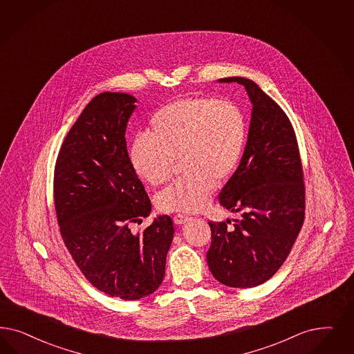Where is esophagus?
Here are the masks:
<instances>
[{
  "mask_svg": "<svg viewBox=\"0 0 354 354\" xmlns=\"http://www.w3.org/2000/svg\"><path fill=\"white\" fill-rule=\"evenodd\" d=\"M188 220H189V217H188V216H183V214H178V216L174 217V222H175V225H178V226L184 225L185 222H188Z\"/></svg>",
  "mask_w": 354,
  "mask_h": 354,
  "instance_id": "1",
  "label": "esophagus"
}]
</instances>
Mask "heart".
<instances>
[{"label":"heart","instance_id":"b5f03b06","mask_svg":"<svg viewBox=\"0 0 354 354\" xmlns=\"http://www.w3.org/2000/svg\"><path fill=\"white\" fill-rule=\"evenodd\" d=\"M247 124L232 102L183 97L159 109L149 136L138 134L129 147L137 175L150 185L170 180L175 160L184 174L156 200L159 210L195 213L204 209L214 185L225 183L243 154Z\"/></svg>","mask_w":354,"mask_h":354}]
</instances>
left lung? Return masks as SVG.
Here are the masks:
<instances>
[{
  "mask_svg": "<svg viewBox=\"0 0 354 354\" xmlns=\"http://www.w3.org/2000/svg\"><path fill=\"white\" fill-rule=\"evenodd\" d=\"M244 87L252 111L243 156L222 188L220 204L239 220L209 222L207 267L230 288L269 280L289 255L305 218V184L292 124L280 106L243 77L221 78Z\"/></svg>",
  "mask_w": 354,
  "mask_h": 354,
  "instance_id": "8db88e82",
  "label": "left lung"
}]
</instances>
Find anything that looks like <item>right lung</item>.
<instances>
[{
	"mask_svg": "<svg viewBox=\"0 0 354 354\" xmlns=\"http://www.w3.org/2000/svg\"><path fill=\"white\" fill-rule=\"evenodd\" d=\"M136 102L125 93L94 97L62 142L53 183L62 241L75 264L97 290L125 301L158 289L175 232L167 214L142 232L131 230L151 213L125 141Z\"/></svg>",
	"mask_w": 354,
	"mask_h": 354,
	"instance_id": "add662e5",
	"label": "right lung"
}]
</instances>
